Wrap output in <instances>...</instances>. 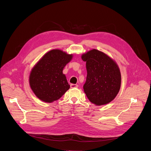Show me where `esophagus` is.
Here are the masks:
<instances>
[{
    "label": "esophagus",
    "instance_id": "34e87169",
    "mask_svg": "<svg viewBox=\"0 0 151 151\" xmlns=\"http://www.w3.org/2000/svg\"><path fill=\"white\" fill-rule=\"evenodd\" d=\"M78 87V85L76 84H73V83H71L70 84V88H77Z\"/></svg>",
    "mask_w": 151,
    "mask_h": 151
}]
</instances>
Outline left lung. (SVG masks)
Segmentation results:
<instances>
[{
	"label": "left lung",
	"instance_id": "left-lung-1",
	"mask_svg": "<svg viewBox=\"0 0 151 151\" xmlns=\"http://www.w3.org/2000/svg\"><path fill=\"white\" fill-rule=\"evenodd\" d=\"M87 75L83 90L89 100L100 106L109 103L118 94L121 76L116 63L106 54L92 50L82 55Z\"/></svg>",
	"mask_w": 151,
	"mask_h": 151
}]
</instances>
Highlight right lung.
Segmentation results:
<instances>
[{
	"instance_id": "right-lung-1",
	"label": "right lung",
	"mask_w": 151,
	"mask_h": 151,
	"mask_svg": "<svg viewBox=\"0 0 151 151\" xmlns=\"http://www.w3.org/2000/svg\"><path fill=\"white\" fill-rule=\"evenodd\" d=\"M72 58V54L53 50L43 56L34 66L30 75V85L40 100L51 103L70 88L63 70Z\"/></svg>"
}]
</instances>
